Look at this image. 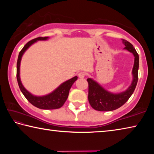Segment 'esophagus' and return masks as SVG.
Returning <instances> with one entry per match:
<instances>
[{
  "label": "esophagus",
  "instance_id": "esophagus-1",
  "mask_svg": "<svg viewBox=\"0 0 154 154\" xmlns=\"http://www.w3.org/2000/svg\"><path fill=\"white\" fill-rule=\"evenodd\" d=\"M78 77L81 78V79H83V78L85 77V73L83 72H80L78 74Z\"/></svg>",
  "mask_w": 154,
  "mask_h": 154
}]
</instances>
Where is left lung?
<instances>
[{"label": "left lung", "instance_id": "left-lung-1", "mask_svg": "<svg viewBox=\"0 0 154 154\" xmlns=\"http://www.w3.org/2000/svg\"><path fill=\"white\" fill-rule=\"evenodd\" d=\"M122 41L126 46L124 49L133 54L134 56V64L132 69L133 80L130 87L125 92L119 94H113L105 90L95 81L90 78L87 79L88 82V100L91 106L96 111H109L119 108L126 103L133 94L137 86L139 71V54L130 42L123 38Z\"/></svg>", "mask_w": 154, "mask_h": 154}]
</instances>
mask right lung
Masks as SVG:
<instances>
[{"label":"right lung","mask_w":154,"mask_h":154,"mask_svg":"<svg viewBox=\"0 0 154 154\" xmlns=\"http://www.w3.org/2000/svg\"><path fill=\"white\" fill-rule=\"evenodd\" d=\"M48 36H44V37L39 36V37L34 38V39L28 41V42L26 44L22 50L20 51L19 56H18L17 62L16 77L18 85H19L21 92H22L26 98L32 105L41 109H56L60 108L61 106H63L64 103L66 102L68 96H69V90L71 89L72 85L73 84L75 81L77 79V76L72 77V79L66 81V82H64L63 83H62V84L60 85L56 90H54L53 92H51L48 95L43 96H35L31 94L30 92H28L24 88V86H23L22 83H21L20 78V65L23 54L24 53L25 51L32 44L35 43L36 41L46 40L48 39Z\"/></svg>","instance_id":"right-lung-1"}]
</instances>
